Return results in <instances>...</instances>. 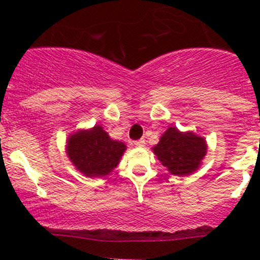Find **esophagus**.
Instances as JSON below:
<instances>
[{"label": "esophagus", "mask_w": 260, "mask_h": 260, "mask_svg": "<svg viewBox=\"0 0 260 260\" xmlns=\"http://www.w3.org/2000/svg\"><path fill=\"white\" fill-rule=\"evenodd\" d=\"M145 143H146V141L143 140V138H141V140H138V141H135L136 147H143L145 146Z\"/></svg>", "instance_id": "esophagus-1"}]
</instances>
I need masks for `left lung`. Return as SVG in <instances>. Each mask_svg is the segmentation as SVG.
Returning a JSON list of instances; mask_svg holds the SVG:
<instances>
[{
    "mask_svg": "<svg viewBox=\"0 0 260 260\" xmlns=\"http://www.w3.org/2000/svg\"><path fill=\"white\" fill-rule=\"evenodd\" d=\"M152 151L170 174L188 176L200 169L208 145L205 138L196 133L181 132L176 127H170Z\"/></svg>",
    "mask_w": 260,
    "mask_h": 260,
    "instance_id": "8db88e82",
    "label": "left lung"
}]
</instances>
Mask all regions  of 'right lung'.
Returning <instances> with one entry per match:
<instances>
[{
    "label": "right lung",
    "instance_id": "right-lung-1",
    "mask_svg": "<svg viewBox=\"0 0 260 260\" xmlns=\"http://www.w3.org/2000/svg\"><path fill=\"white\" fill-rule=\"evenodd\" d=\"M67 154L75 169L86 177H103L118 166L127 146L109 137L99 124L72 133L67 141Z\"/></svg>",
    "mask_w": 260,
    "mask_h": 260
}]
</instances>
